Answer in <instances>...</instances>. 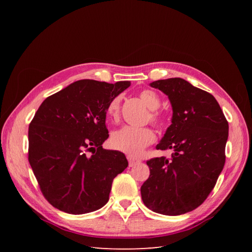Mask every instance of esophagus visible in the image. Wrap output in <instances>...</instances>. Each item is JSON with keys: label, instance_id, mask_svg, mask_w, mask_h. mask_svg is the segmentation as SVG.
I'll return each mask as SVG.
<instances>
[{"label": "esophagus", "instance_id": "obj_1", "mask_svg": "<svg viewBox=\"0 0 252 252\" xmlns=\"http://www.w3.org/2000/svg\"><path fill=\"white\" fill-rule=\"evenodd\" d=\"M127 159H128V162H129V166H130V167H132V166H134V165H136V164L141 162V159L135 158L130 157V156L127 157Z\"/></svg>", "mask_w": 252, "mask_h": 252}]
</instances>
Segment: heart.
<instances>
[{
  "label": "heart",
  "instance_id": "1",
  "mask_svg": "<svg viewBox=\"0 0 252 252\" xmlns=\"http://www.w3.org/2000/svg\"><path fill=\"white\" fill-rule=\"evenodd\" d=\"M141 100L146 104L150 110L148 119L152 124L158 127H164L167 123L166 116L158 110L161 105V98L155 93V91L145 89L140 93ZM120 102L121 96L118 95L113 97L108 103L106 112L111 121H118L120 116ZM157 139L155 131L150 127H133L124 126L119 130L114 131L111 134L110 143L111 146L121 152L128 156H139L141 152L148 147L149 145L155 143Z\"/></svg>",
  "mask_w": 252,
  "mask_h": 252
}]
</instances>
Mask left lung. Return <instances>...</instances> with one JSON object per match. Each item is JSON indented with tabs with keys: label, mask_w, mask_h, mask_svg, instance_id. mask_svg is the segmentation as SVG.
I'll return each mask as SVG.
<instances>
[{
	"label": "left lung",
	"mask_w": 252,
	"mask_h": 252,
	"mask_svg": "<svg viewBox=\"0 0 252 252\" xmlns=\"http://www.w3.org/2000/svg\"><path fill=\"white\" fill-rule=\"evenodd\" d=\"M168 95L171 125L157 149L173 152L170 158L146 162L149 178L141 187L146 207L165 216H180L199 207L215 188L225 165L228 122L218 101L181 78L150 84Z\"/></svg>",
	"instance_id": "8db88e82"
}]
</instances>
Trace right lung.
Returning <instances> with one entry per match:
<instances>
[{"label":"right lung","instance_id":"add662e5","mask_svg":"<svg viewBox=\"0 0 252 252\" xmlns=\"http://www.w3.org/2000/svg\"><path fill=\"white\" fill-rule=\"evenodd\" d=\"M130 86L80 80L45 98L28 129V161L41 191L53 207L71 215L100 209L113 179L128 161L102 147L108 139L106 108Z\"/></svg>","mask_w":252,"mask_h":252}]
</instances>
